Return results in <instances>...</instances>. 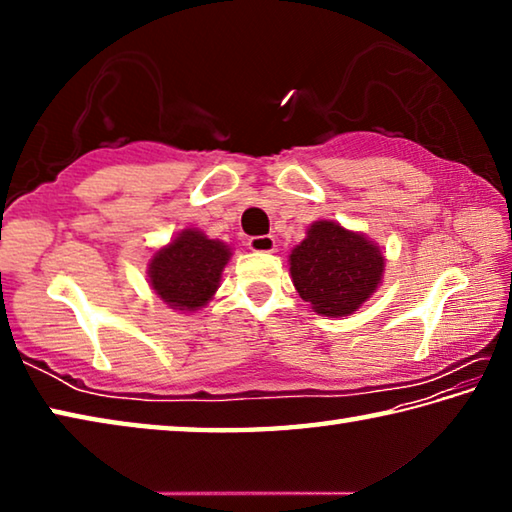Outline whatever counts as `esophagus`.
<instances>
[{"instance_id": "1", "label": "esophagus", "mask_w": 512, "mask_h": 512, "mask_svg": "<svg viewBox=\"0 0 512 512\" xmlns=\"http://www.w3.org/2000/svg\"><path fill=\"white\" fill-rule=\"evenodd\" d=\"M246 246L250 250H255V253H273V250H275V239L273 237H266V235L250 237L246 241Z\"/></svg>"}]
</instances>
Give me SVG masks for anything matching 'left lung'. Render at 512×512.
I'll return each mask as SVG.
<instances>
[{"label":"left lung","mask_w":512,"mask_h":512,"mask_svg":"<svg viewBox=\"0 0 512 512\" xmlns=\"http://www.w3.org/2000/svg\"><path fill=\"white\" fill-rule=\"evenodd\" d=\"M384 255L370 241L334 221H316L291 250V277L300 298L323 316L357 311L381 282Z\"/></svg>","instance_id":"8db88e82"}]
</instances>
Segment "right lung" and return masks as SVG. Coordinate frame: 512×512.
<instances>
[{
	"label": "right lung",
	"instance_id": "1",
	"mask_svg": "<svg viewBox=\"0 0 512 512\" xmlns=\"http://www.w3.org/2000/svg\"><path fill=\"white\" fill-rule=\"evenodd\" d=\"M230 248L198 230H183L149 264L151 287L171 309L196 311L219 289Z\"/></svg>",
	"mask_w": 512,
	"mask_h": 512
}]
</instances>
